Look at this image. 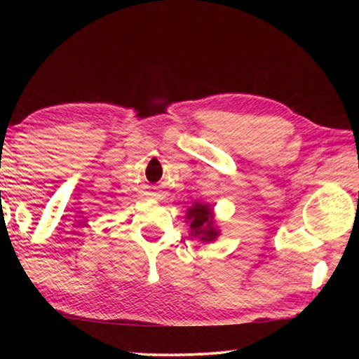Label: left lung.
Masks as SVG:
<instances>
[{"label": "left lung", "instance_id": "8db88e82", "mask_svg": "<svg viewBox=\"0 0 359 359\" xmlns=\"http://www.w3.org/2000/svg\"><path fill=\"white\" fill-rule=\"evenodd\" d=\"M188 220L191 222V234L199 241L210 242L218 236V231L214 228V214L208 204H196L188 210Z\"/></svg>", "mask_w": 359, "mask_h": 359}]
</instances>
